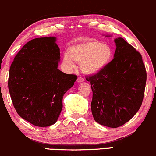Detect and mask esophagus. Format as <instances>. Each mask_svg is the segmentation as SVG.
Segmentation results:
<instances>
[{"label":"esophagus","instance_id":"34e87169","mask_svg":"<svg viewBox=\"0 0 156 156\" xmlns=\"http://www.w3.org/2000/svg\"><path fill=\"white\" fill-rule=\"evenodd\" d=\"M84 81V79H83V77H81V76H79V77L77 78V83H83V82Z\"/></svg>","mask_w":156,"mask_h":156}]
</instances>
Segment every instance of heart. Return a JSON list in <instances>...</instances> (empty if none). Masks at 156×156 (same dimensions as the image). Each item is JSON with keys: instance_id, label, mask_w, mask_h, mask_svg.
<instances>
[{"instance_id": "heart-1", "label": "heart", "mask_w": 156, "mask_h": 156, "mask_svg": "<svg viewBox=\"0 0 156 156\" xmlns=\"http://www.w3.org/2000/svg\"><path fill=\"white\" fill-rule=\"evenodd\" d=\"M113 59V49L107 43L98 40H87L70 46L69 54H65L64 62L74 67L73 61L80 63L82 72L95 75L106 68Z\"/></svg>"}]
</instances>
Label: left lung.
<instances>
[{"label": "left lung", "mask_w": 156, "mask_h": 156, "mask_svg": "<svg viewBox=\"0 0 156 156\" xmlns=\"http://www.w3.org/2000/svg\"><path fill=\"white\" fill-rule=\"evenodd\" d=\"M114 42L116 49L110 65L98 74L86 78L93 93V117L98 123L110 128L122 126L137 113L147 82L140 52L123 38H115Z\"/></svg>", "instance_id": "1"}]
</instances>
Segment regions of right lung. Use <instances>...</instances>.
Listing matches in <instances>:
<instances>
[{
  "label": "right lung",
  "mask_w": 156,
  "mask_h": 156,
  "mask_svg": "<svg viewBox=\"0 0 156 156\" xmlns=\"http://www.w3.org/2000/svg\"><path fill=\"white\" fill-rule=\"evenodd\" d=\"M56 40L46 37L30 41L9 68L8 88L14 107L35 126L48 127L57 122L64 94L77 79L58 69L61 57Z\"/></svg>",
  "instance_id": "obj_1"
}]
</instances>
